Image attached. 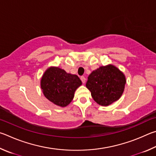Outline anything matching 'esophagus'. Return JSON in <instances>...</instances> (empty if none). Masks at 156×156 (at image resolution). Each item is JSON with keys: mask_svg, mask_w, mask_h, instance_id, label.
<instances>
[{"mask_svg": "<svg viewBox=\"0 0 156 156\" xmlns=\"http://www.w3.org/2000/svg\"><path fill=\"white\" fill-rule=\"evenodd\" d=\"M80 79H81V81H82L83 83H84L86 82V78L84 77L83 76H81V77H80Z\"/></svg>", "mask_w": 156, "mask_h": 156, "instance_id": "obj_1", "label": "esophagus"}]
</instances>
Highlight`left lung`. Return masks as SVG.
<instances>
[{
	"instance_id": "8db88e82",
	"label": "left lung",
	"mask_w": 156,
	"mask_h": 156,
	"mask_svg": "<svg viewBox=\"0 0 156 156\" xmlns=\"http://www.w3.org/2000/svg\"><path fill=\"white\" fill-rule=\"evenodd\" d=\"M125 83L124 73L115 66L108 64L92 71L86 86L95 102L100 105L108 106L121 98Z\"/></svg>"
}]
</instances>
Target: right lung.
I'll use <instances>...</instances> for the list:
<instances>
[{
    "instance_id": "add662e5",
    "label": "right lung",
    "mask_w": 156,
    "mask_h": 156,
    "mask_svg": "<svg viewBox=\"0 0 156 156\" xmlns=\"http://www.w3.org/2000/svg\"><path fill=\"white\" fill-rule=\"evenodd\" d=\"M81 84L77 75L68 73L56 66L48 68L40 81L44 97L55 105L62 108L70 104L76 90Z\"/></svg>"
}]
</instances>
